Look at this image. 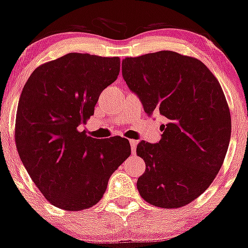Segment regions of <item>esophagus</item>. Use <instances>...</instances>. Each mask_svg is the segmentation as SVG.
Segmentation results:
<instances>
[{"instance_id": "1", "label": "esophagus", "mask_w": 248, "mask_h": 248, "mask_svg": "<svg viewBox=\"0 0 248 248\" xmlns=\"http://www.w3.org/2000/svg\"><path fill=\"white\" fill-rule=\"evenodd\" d=\"M130 147H132V154L136 153V146H138V141L136 140H129Z\"/></svg>"}]
</instances>
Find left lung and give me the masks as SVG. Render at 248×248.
Listing matches in <instances>:
<instances>
[{
	"mask_svg": "<svg viewBox=\"0 0 248 248\" xmlns=\"http://www.w3.org/2000/svg\"><path fill=\"white\" fill-rule=\"evenodd\" d=\"M122 77L146 113L168 121L158 143L136 148L146 162L139 192L154 206H186L210 186L229 148L231 114L220 84L199 59L173 51L127 57Z\"/></svg>",
	"mask_w": 248,
	"mask_h": 248,
	"instance_id": "obj_1",
	"label": "left lung"
}]
</instances>
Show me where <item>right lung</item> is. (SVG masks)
<instances>
[{
	"instance_id": "1",
	"label": "right lung",
	"mask_w": 248,
	"mask_h": 248,
	"mask_svg": "<svg viewBox=\"0 0 248 248\" xmlns=\"http://www.w3.org/2000/svg\"><path fill=\"white\" fill-rule=\"evenodd\" d=\"M119 72V57L71 52L39 65L25 82L16 115L17 152L53 206L80 211L95 205L130 155L127 139L100 140L80 130Z\"/></svg>"
}]
</instances>
